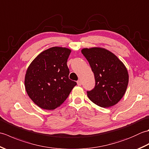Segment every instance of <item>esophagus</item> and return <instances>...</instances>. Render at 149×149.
<instances>
[{"label":"esophagus","instance_id":"obj_1","mask_svg":"<svg viewBox=\"0 0 149 149\" xmlns=\"http://www.w3.org/2000/svg\"><path fill=\"white\" fill-rule=\"evenodd\" d=\"M77 85L78 86H81V80H78L77 81Z\"/></svg>","mask_w":149,"mask_h":149}]
</instances>
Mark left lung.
Instances as JSON below:
<instances>
[{
	"instance_id": "left-lung-1",
	"label": "left lung",
	"mask_w": 149,
	"mask_h": 149,
	"mask_svg": "<svg viewBox=\"0 0 149 149\" xmlns=\"http://www.w3.org/2000/svg\"><path fill=\"white\" fill-rule=\"evenodd\" d=\"M81 52L93 72L95 86L87 91L90 100L102 107L118 103L127 90L129 83L127 70L113 53L100 47L82 49Z\"/></svg>"
}]
</instances>
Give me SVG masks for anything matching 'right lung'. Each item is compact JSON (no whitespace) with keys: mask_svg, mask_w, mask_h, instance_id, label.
I'll return each mask as SVG.
<instances>
[{"mask_svg":"<svg viewBox=\"0 0 149 149\" xmlns=\"http://www.w3.org/2000/svg\"><path fill=\"white\" fill-rule=\"evenodd\" d=\"M71 50L54 47L41 52L27 68L25 88L30 99L44 109L53 110L67 99L76 82L68 78Z\"/></svg>","mask_w":149,"mask_h":149,"instance_id":"1","label":"right lung"}]
</instances>
